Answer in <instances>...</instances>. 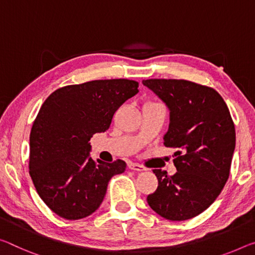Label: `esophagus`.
Instances as JSON below:
<instances>
[{"label":"esophagus","mask_w":255,"mask_h":255,"mask_svg":"<svg viewBox=\"0 0 255 255\" xmlns=\"http://www.w3.org/2000/svg\"><path fill=\"white\" fill-rule=\"evenodd\" d=\"M128 168L130 169V170H134V171H138V172H142L145 170V168L143 165H140L138 163H132V162H129L128 163Z\"/></svg>","instance_id":"obj_1"}]
</instances>
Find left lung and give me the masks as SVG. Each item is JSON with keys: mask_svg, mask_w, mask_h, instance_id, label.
Instances as JSON below:
<instances>
[{"mask_svg": "<svg viewBox=\"0 0 255 255\" xmlns=\"http://www.w3.org/2000/svg\"><path fill=\"white\" fill-rule=\"evenodd\" d=\"M142 83L167 106L169 128L163 144L178 149L175 175L153 170L159 186L147 203L168 220L191 219L216 201L229 177L236 143L230 112L213 88L183 79Z\"/></svg>", "mask_w": 255, "mask_h": 255, "instance_id": "left-lung-1", "label": "left lung"}]
</instances>
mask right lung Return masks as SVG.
I'll list each match as a JSON object with an SVG mask.
<instances>
[{
	"instance_id": "1",
	"label": "right lung",
	"mask_w": 255,
	"mask_h": 255,
	"mask_svg": "<svg viewBox=\"0 0 255 255\" xmlns=\"http://www.w3.org/2000/svg\"><path fill=\"white\" fill-rule=\"evenodd\" d=\"M137 93L134 80H93L59 88L43 103L30 131L29 173L40 199L59 217L92 215L110 179L126 170L123 160L95 162L90 140L108 130L117 109Z\"/></svg>"
}]
</instances>
